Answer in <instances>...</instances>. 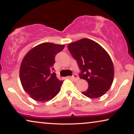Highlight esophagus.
Here are the masks:
<instances>
[{"instance_id":"esophagus-1","label":"esophagus","mask_w":134,"mask_h":134,"mask_svg":"<svg viewBox=\"0 0 134 134\" xmlns=\"http://www.w3.org/2000/svg\"><path fill=\"white\" fill-rule=\"evenodd\" d=\"M71 79H72V80H74V81L76 82V81H77V80H79V78L78 76L76 74H74L72 75V76L71 77Z\"/></svg>"}]
</instances>
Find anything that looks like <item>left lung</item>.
I'll return each mask as SVG.
<instances>
[{
  "instance_id": "obj_1",
  "label": "left lung",
  "mask_w": 134,
  "mask_h": 134,
  "mask_svg": "<svg viewBox=\"0 0 134 134\" xmlns=\"http://www.w3.org/2000/svg\"><path fill=\"white\" fill-rule=\"evenodd\" d=\"M68 49L81 71L80 78L88 83L87 90L82 94L91 99L103 96L110 88L114 77L113 64L107 51L88 38L69 44Z\"/></svg>"
}]
</instances>
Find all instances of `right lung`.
I'll use <instances>...</instances> for the list:
<instances>
[{
  "mask_svg": "<svg viewBox=\"0 0 134 134\" xmlns=\"http://www.w3.org/2000/svg\"><path fill=\"white\" fill-rule=\"evenodd\" d=\"M65 45L52 43L38 44L29 51L22 61L19 77L22 86L33 99L47 102L60 91L63 80L57 77L54 70L55 57Z\"/></svg>",
  "mask_w": 134,
  "mask_h": 134,
  "instance_id": "add662e5",
  "label": "right lung"
}]
</instances>
